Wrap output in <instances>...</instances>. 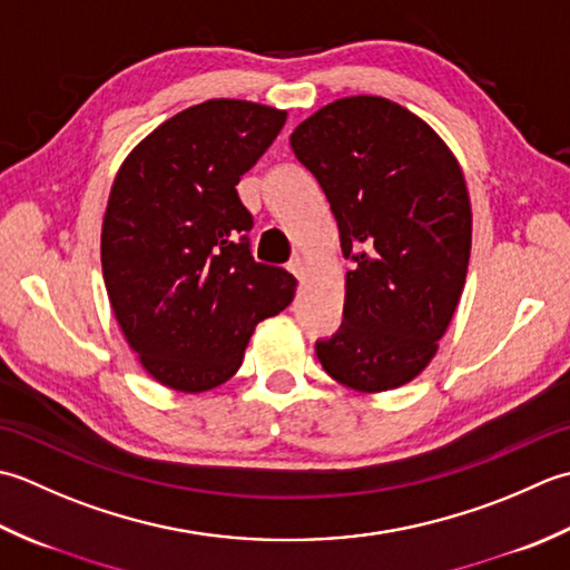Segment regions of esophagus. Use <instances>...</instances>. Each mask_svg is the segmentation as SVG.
Instances as JSON below:
<instances>
[{
  "label": "esophagus",
  "instance_id": "34e87169",
  "mask_svg": "<svg viewBox=\"0 0 570 570\" xmlns=\"http://www.w3.org/2000/svg\"><path fill=\"white\" fill-rule=\"evenodd\" d=\"M287 271H289V273H293V275L297 277V281H299V277H302V275H305V261H302V258H299V255H295V258L287 263Z\"/></svg>",
  "mask_w": 570,
  "mask_h": 570
}]
</instances>
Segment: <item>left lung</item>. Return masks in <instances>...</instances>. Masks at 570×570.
<instances>
[{"mask_svg":"<svg viewBox=\"0 0 570 570\" xmlns=\"http://www.w3.org/2000/svg\"><path fill=\"white\" fill-rule=\"evenodd\" d=\"M340 226L342 324L320 364L356 391H389L431 364L468 275L472 214L458 159L399 102H330L289 135Z\"/></svg>","mask_w":570,"mask_h":570,"instance_id":"8db88e82","label":"left lung"}]
</instances>
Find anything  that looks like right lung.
<instances>
[{
  "label": "right lung",
  "mask_w": 570,
  "mask_h": 570,
  "mask_svg": "<svg viewBox=\"0 0 570 570\" xmlns=\"http://www.w3.org/2000/svg\"><path fill=\"white\" fill-rule=\"evenodd\" d=\"M287 115L206 100L139 142L115 177L100 261L127 344L165 386L216 389L236 374L255 324L297 281L250 255L253 216L236 191Z\"/></svg>",
  "instance_id": "1"
}]
</instances>
